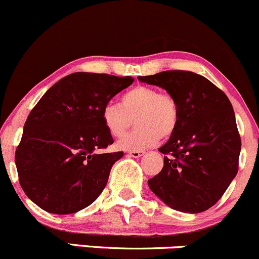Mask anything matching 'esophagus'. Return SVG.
<instances>
[{
  "label": "esophagus",
  "mask_w": 259,
  "mask_h": 259,
  "mask_svg": "<svg viewBox=\"0 0 259 259\" xmlns=\"http://www.w3.org/2000/svg\"><path fill=\"white\" fill-rule=\"evenodd\" d=\"M144 151H130V152H127L130 157H134V158H139V157L144 156Z\"/></svg>",
  "instance_id": "esophagus-1"
}]
</instances>
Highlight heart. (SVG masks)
I'll list each match as a JSON object with an SVG mask.
<instances>
[{
  "label": "heart",
  "instance_id": "obj_1",
  "mask_svg": "<svg viewBox=\"0 0 259 259\" xmlns=\"http://www.w3.org/2000/svg\"><path fill=\"white\" fill-rule=\"evenodd\" d=\"M134 119L138 127L117 142L120 150L141 151L156 144L160 136H170L179 121V106L170 92L138 85L121 95L120 106L108 103L103 107V124L113 138L125 135Z\"/></svg>",
  "mask_w": 259,
  "mask_h": 259
}]
</instances>
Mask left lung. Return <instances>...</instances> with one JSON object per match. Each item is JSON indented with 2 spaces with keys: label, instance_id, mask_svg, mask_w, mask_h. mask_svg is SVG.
I'll list each match as a JSON object with an SVG mask.
<instances>
[{
  "label": "left lung",
  "instance_id": "8db88e82",
  "mask_svg": "<svg viewBox=\"0 0 259 259\" xmlns=\"http://www.w3.org/2000/svg\"><path fill=\"white\" fill-rule=\"evenodd\" d=\"M138 79L165 89L179 106L177 129L158 148L164 165L148 186L173 209L204 212L221 200L239 169L241 139L230 101L213 82L189 70Z\"/></svg>",
  "mask_w": 259,
  "mask_h": 259
}]
</instances>
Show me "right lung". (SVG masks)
<instances>
[{
	"mask_svg": "<svg viewBox=\"0 0 259 259\" xmlns=\"http://www.w3.org/2000/svg\"><path fill=\"white\" fill-rule=\"evenodd\" d=\"M132 76L73 73L41 97L16 150L22 189L44 210L70 214L99 197L124 153H99L114 142L103 107L133 84Z\"/></svg>",
	"mask_w": 259,
	"mask_h": 259,
	"instance_id": "right-lung-1",
	"label": "right lung"
}]
</instances>
